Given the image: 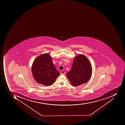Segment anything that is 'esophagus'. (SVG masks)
I'll list each match as a JSON object with an SVG mask.
<instances>
[{
    "instance_id": "esophagus-1",
    "label": "esophagus",
    "mask_w": 125,
    "mask_h": 125,
    "mask_svg": "<svg viewBox=\"0 0 125 125\" xmlns=\"http://www.w3.org/2000/svg\"><path fill=\"white\" fill-rule=\"evenodd\" d=\"M65 72L63 70H62L60 72V74H61V75H64V74H65Z\"/></svg>"
}]
</instances>
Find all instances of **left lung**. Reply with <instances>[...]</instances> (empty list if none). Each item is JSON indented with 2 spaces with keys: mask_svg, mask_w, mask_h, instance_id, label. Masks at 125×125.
Returning a JSON list of instances; mask_svg holds the SVG:
<instances>
[{
  "mask_svg": "<svg viewBox=\"0 0 125 125\" xmlns=\"http://www.w3.org/2000/svg\"><path fill=\"white\" fill-rule=\"evenodd\" d=\"M92 74V67L89 60L84 55L79 54L74 58L72 69L66 76L73 85L78 86L88 82Z\"/></svg>",
  "mask_w": 125,
  "mask_h": 125,
  "instance_id": "obj_1",
  "label": "left lung"
}]
</instances>
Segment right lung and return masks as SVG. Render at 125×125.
I'll return each mask as SVG.
<instances>
[{"label": "right lung", "mask_w": 125, "mask_h": 125, "mask_svg": "<svg viewBox=\"0 0 125 125\" xmlns=\"http://www.w3.org/2000/svg\"><path fill=\"white\" fill-rule=\"evenodd\" d=\"M31 71L36 81L45 86L53 84L60 75L53 63L52 58L47 53L41 55L34 60Z\"/></svg>", "instance_id": "add662e5"}]
</instances>
